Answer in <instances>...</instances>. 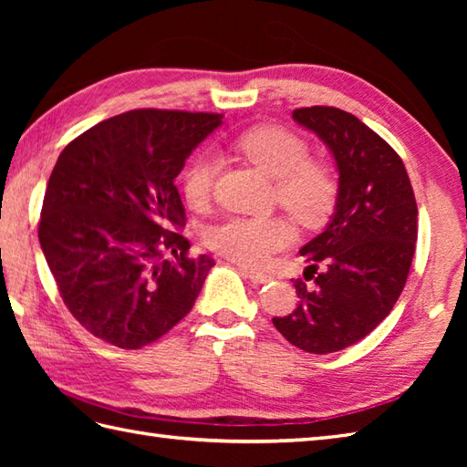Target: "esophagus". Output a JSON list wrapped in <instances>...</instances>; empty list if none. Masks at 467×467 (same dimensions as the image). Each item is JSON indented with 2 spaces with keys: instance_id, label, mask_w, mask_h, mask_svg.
<instances>
[{
  "instance_id": "1",
  "label": "esophagus",
  "mask_w": 467,
  "mask_h": 467,
  "mask_svg": "<svg viewBox=\"0 0 467 467\" xmlns=\"http://www.w3.org/2000/svg\"><path fill=\"white\" fill-rule=\"evenodd\" d=\"M241 273L246 276V279L256 283V285H265V283L273 281L271 275H266L263 271H256V269H249V266H241Z\"/></svg>"
}]
</instances>
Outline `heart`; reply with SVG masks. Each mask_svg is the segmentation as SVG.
Returning a JSON list of instances; mask_svg holds the SVG:
<instances>
[{
	"mask_svg": "<svg viewBox=\"0 0 467 467\" xmlns=\"http://www.w3.org/2000/svg\"><path fill=\"white\" fill-rule=\"evenodd\" d=\"M236 150L275 178L276 198L296 221L315 224L329 213L335 198V178L319 161L306 158L305 140L279 126H256L234 140ZM216 174L213 154L201 152L182 174L186 202L201 208L208 202ZM291 226L279 216H228L208 228L206 244L243 265H263L291 243Z\"/></svg>",
	"mask_w": 467,
	"mask_h": 467,
	"instance_id": "b5f03b06",
	"label": "heart"
}]
</instances>
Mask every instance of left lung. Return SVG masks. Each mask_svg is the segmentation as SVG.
Returning a JSON list of instances; mask_svg holds the SVG:
<instances>
[{"label": "left lung", "mask_w": 467, "mask_h": 467, "mask_svg": "<svg viewBox=\"0 0 467 467\" xmlns=\"http://www.w3.org/2000/svg\"><path fill=\"white\" fill-rule=\"evenodd\" d=\"M293 120L321 138L339 172L335 213L306 243L296 309L275 317L306 353L341 351L369 335L398 303L418 241V204L398 152L359 118L331 106L299 108Z\"/></svg>", "instance_id": "obj_1"}]
</instances>
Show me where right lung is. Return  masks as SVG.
<instances>
[{"instance_id":"add662e5","label":"right lung","mask_w":467,"mask_h":467,"mask_svg":"<svg viewBox=\"0 0 467 467\" xmlns=\"http://www.w3.org/2000/svg\"><path fill=\"white\" fill-rule=\"evenodd\" d=\"M221 124L223 114L146 108L92 126L57 156L37 236L67 311L98 339L140 349L192 309L214 261L188 256L174 181Z\"/></svg>"}]
</instances>
